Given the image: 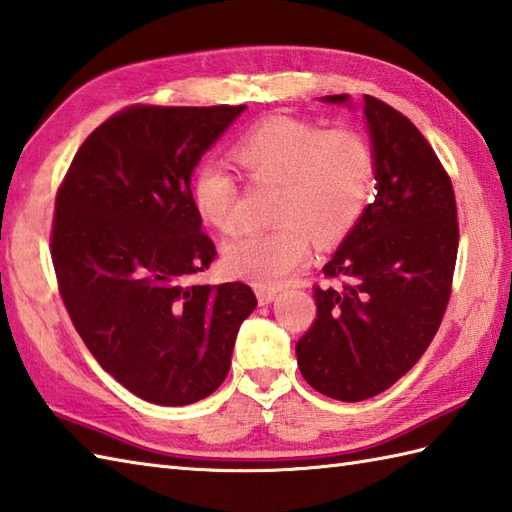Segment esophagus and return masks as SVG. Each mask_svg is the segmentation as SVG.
Instances as JSON below:
<instances>
[{"mask_svg":"<svg viewBox=\"0 0 512 512\" xmlns=\"http://www.w3.org/2000/svg\"><path fill=\"white\" fill-rule=\"evenodd\" d=\"M276 289H269V287H258L256 289V295H258V302L263 304V306H267V304H271L274 302V298H276Z\"/></svg>","mask_w":512,"mask_h":512,"instance_id":"obj_1","label":"esophagus"}]
</instances>
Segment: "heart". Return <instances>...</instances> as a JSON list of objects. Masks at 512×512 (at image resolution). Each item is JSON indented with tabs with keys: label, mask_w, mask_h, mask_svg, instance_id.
Masks as SVG:
<instances>
[{
	"label": "heart",
	"mask_w": 512,
	"mask_h": 512,
	"mask_svg": "<svg viewBox=\"0 0 512 512\" xmlns=\"http://www.w3.org/2000/svg\"><path fill=\"white\" fill-rule=\"evenodd\" d=\"M234 160L256 181L280 186L269 232H254L225 245L232 276L256 287H278L311 254V236L333 245L357 225L374 179L368 140L352 129L324 131L313 122L274 116L260 120L234 144ZM192 206L214 230L238 227V184L219 160H203L192 175Z\"/></svg>",
	"instance_id": "heart-1"
}]
</instances>
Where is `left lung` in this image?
Masks as SVG:
<instances>
[{
    "label": "left lung",
    "mask_w": 512,
    "mask_h": 512,
    "mask_svg": "<svg viewBox=\"0 0 512 512\" xmlns=\"http://www.w3.org/2000/svg\"><path fill=\"white\" fill-rule=\"evenodd\" d=\"M348 105V94L324 96ZM377 195L324 265L317 317L295 344L306 383L357 403L399 381L434 339L458 256V210L434 149L403 113L363 96Z\"/></svg>",
    "instance_id": "obj_1"
}]
</instances>
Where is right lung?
<instances>
[{
    "label": "right lung",
    "mask_w": 512,
    "mask_h": 512,
    "mask_svg": "<svg viewBox=\"0 0 512 512\" xmlns=\"http://www.w3.org/2000/svg\"><path fill=\"white\" fill-rule=\"evenodd\" d=\"M245 109L133 105L89 135L56 192L50 247L65 309L100 366L155 405L217 390L256 309L243 282L186 285L217 256L192 170Z\"/></svg>",
    "instance_id": "1"
}]
</instances>
